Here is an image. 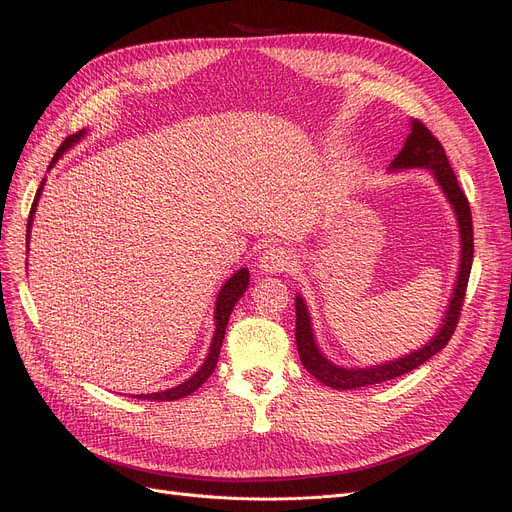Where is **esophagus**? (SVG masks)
<instances>
[{"label":"esophagus","mask_w":512,"mask_h":512,"mask_svg":"<svg viewBox=\"0 0 512 512\" xmlns=\"http://www.w3.org/2000/svg\"><path fill=\"white\" fill-rule=\"evenodd\" d=\"M257 265L263 274H282V272L290 270L294 261H292L290 251H286L284 247H267L261 253Z\"/></svg>","instance_id":"34e87169"}]
</instances>
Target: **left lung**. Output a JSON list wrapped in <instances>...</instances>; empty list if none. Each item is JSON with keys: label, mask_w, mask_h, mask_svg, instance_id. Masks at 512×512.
<instances>
[{"label": "left lung", "mask_w": 512, "mask_h": 512, "mask_svg": "<svg viewBox=\"0 0 512 512\" xmlns=\"http://www.w3.org/2000/svg\"><path fill=\"white\" fill-rule=\"evenodd\" d=\"M405 170H427L440 186L448 205L452 207V213L456 218V226H459V238H461V257H459V272H456L454 288L448 299L444 317L436 334L429 338L417 351H411L392 361H384L378 365H367V367H344L328 359L321 351L309 307L301 294L294 297V309H297V346H299V357L305 369L313 375L315 380L326 384L334 390H355L371 384H382L388 380L398 378V375H405L419 365H423L427 359H432L436 353L448 344L450 336L454 334L456 321H459L465 290L471 274L473 265V222H471V209L465 193L461 191L459 180H456L444 147L440 141L429 132L419 120H411V132L402 145L400 153L394 157L388 172H405Z\"/></svg>", "instance_id": "8db88e82"}]
</instances>
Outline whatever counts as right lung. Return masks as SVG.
<instances>
[{
  "label": "right lung",
  "mask_w": 512,
  "mask_h": 512,
  "mask_svg": "<svg viewBox=\"0 0 512 512\" xmlns=\"http://www.w3.org/2000/svg\"><path fill=\"white\" fill-rule=\"evenodd\" d=\"M87 137V128L78 130L76 134H70V137L60 145V149L56 151V155H53L49 168L56 166V161L68 151L72 149L76 143H80ZM43 186H45V178L41 180L39 184V191L35 195V201H33V207H31V213H29V224H26V240L31 238V228H33V220H35V211H37V205H39V197L43 193ZM249 288V270L247 267H240V270L236 274H232L220 288L218 292V299H215V309H213V324H215V332H213V338H211V344H209V353L203 361V365L191 375V378L184 380L182 384L174 386V388H168V390H161V392H151V394H134V398H147V400H178V398H184L188 394H193L197 388H201L209 375L213 373L215 365H218V357H220V348H222V342H224V334H226V328H228V319H230V313L234 309V305L240 301L242 294H245V290Z\"/></svg>",
  "instance_id": "right-lung-1"
}]
</instances>
